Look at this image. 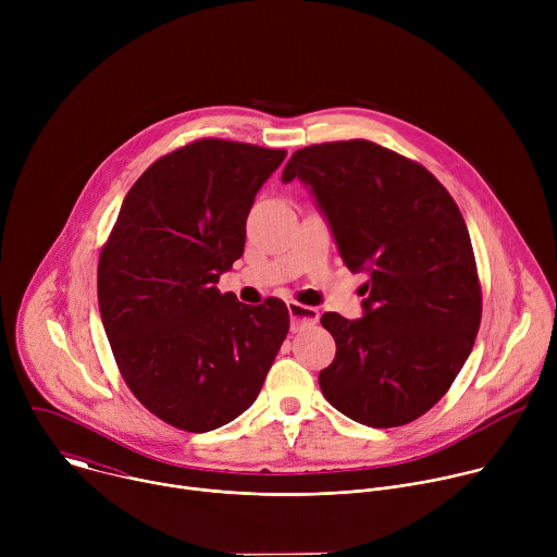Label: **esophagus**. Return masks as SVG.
<instances>
[{
	"label": "esophagus",
	"instance_id": "34e87169",
	"mask_svg": "<svg viewBox=\"0 0 557 557\" xmlns=\"http://www.w3.org/2000/svg\"><path fill=\"white\" fill-rule=\"evenodd\" d=\"M288 314H290V329L299 331L304 326H312L320 320V310L312 306H304L299 301H288Z\"/></svg>",
	"mask_w": 557,
	"mask_h": 557
}]
</instances>
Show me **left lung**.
I'll use <instances>...</instances> for the list:
<instances>
[{"label":"left lung","mask_w":557,"mask_h":557,"mask_svg":"<svg viewBox=\"0 0 557 557\" xmlns=\"http://www.w3.org/2000/svg\"><path fill=\"white\" fill-rule=\"evenodd\" d=\"M293 178L310 187L346 267L368 273L361 320L322 314L337 344L320 372L326 401L368 428L412 423L449 389L481 326L462 213L423 165L363 138L297 149L282 174Z\"/></svg>","instance_id":"left-lung-1"}]
</instances>
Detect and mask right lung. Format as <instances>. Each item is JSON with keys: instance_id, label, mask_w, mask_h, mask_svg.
<instances>
[{"instance_id": "obj_1", "label": "right lung", "mask_w": 557, "mask_h": 557, "mask_svg": "<svg viewBox=\"0 0 557 557\" xmlns=\"http://www.w3.org/2000/svg\"><path fill=\"white\" fill-rule=\"evenodd\" d=\"M286 151L194 140L127 191L99 258V310L121 376L161 421L215 430L253 406L288 333V308L215 288L245 253L256 194Z\"/></svg>"}]
</instances>
